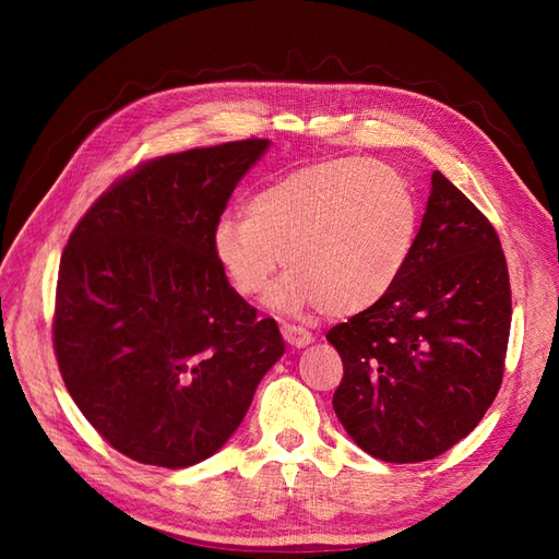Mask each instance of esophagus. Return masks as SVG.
Segmentation results:
<instances>
[{
    "mask_svg": "<svg viewBox=\"0 0 559 559\" xmlns=\"http://www.w3.org/2000/svg\"><path fill=\"white\" fill-rule=\"evenodd\" d=\"M282 337L292 347H298V349L308 347L312 343V333L308 329L296 326V324H282Z\"/></svg>",
    "mask_w": 559,
    "mask_h": 559,
    "instance_id": "obj_1",
    "label": "esophagus"
}]
</instances>
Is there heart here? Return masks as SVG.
Wrapping results in <instances>:
<instances>
[{
  "mask_svg": "<svg viewBox=\"0 0 559 559\" xmlns=\"http://www.w3.org/2000/svg\"><path fill=\"white\" fill-rule=\"evenodd\" d=\"M417 202L394 167L341 158L270 181L212 230V251L242 298H253L284 263L270 294L280 312L354 314L378 302L411 259Z\"/></svg>",
  "mask_w": 559,
  "mask_h": 559,
  "instance_id": "1",
  "label": "heart"
}]
</instances>
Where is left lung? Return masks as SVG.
<instances>
[{"label":"left lung","instance_id":"1","mask_svg":"<svg viewBox=\"0 0 559 559\" xmlns=\"http://www.w3.org/2000/svg\"><path fill=\"white\" fill-rule=\"evenodd\" d=\"M509 333L511 282L499 235L436 170L392 289L326 333L345 368L333 411L376 460H433L492 405Z\"/></svg>","mask_w":559,"mask_h":559}]
</instances>
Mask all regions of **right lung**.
Segmentation results:
<instances>
[{
	"instance_id": "obj_1",
	"label": "right lung",
	"mask_w": 559,
	"mask_h": 559,
	"mask_svg": "<svg viewBox=\"0 0 559 559\" xmlns=\"http://www.w3.org/2000/svg\"><path fill=\"white\" fill-rule=\"evenodd\" d=\"M267 146L142 163L93 202L62 251L53 347L64 386L134 462L207 460L284 354L277 321L235 294L212 251L214 224Z\"/></svg>"
}]
</instances>
